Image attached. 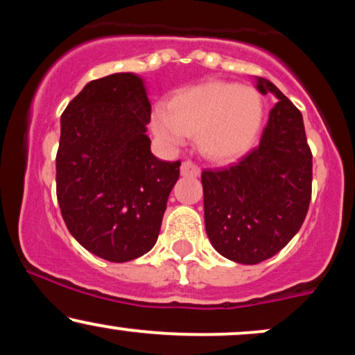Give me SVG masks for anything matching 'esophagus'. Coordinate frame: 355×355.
I'll return each mask as SVG.
<instances>
[{
    "instance_id": "obj_1",
    "label": "esophagus",
    "mask_w": 355,
    "mask_h": 355,
    "mask_svg": "<svg viewBox=\"0 0 355 355\" xmlns=\"http://www.w3.org/2000/svg\"><path fill=\"white\" fill-rule=\"evenodd\" d=\"M180 173L183 177H198L200 175V168L193 164V162H183L180 166Z\"/></svg>"
}]
</instances>
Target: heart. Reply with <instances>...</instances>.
<instances>
[{"mask_svg":"<svg viewBox=\"0 0 355 355\" xmlns=\"http://www.w3.org/2000/svg\"><path fill=\"white\" fill-rule=\"evenodd\" d=\"M263 105L250 87L207 81L180 89L168 107L152 115V130L165 145H182L195 132L200 153L214 162L239 158L254 144L262 125Z\"/></svg>","mask_w":355,"mask_h":355,"instance_id":"obj_1","label":"heart"}]
</instances>
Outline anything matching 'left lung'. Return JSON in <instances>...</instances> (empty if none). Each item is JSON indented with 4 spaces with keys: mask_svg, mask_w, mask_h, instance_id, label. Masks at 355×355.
Returning <instances> with one entry per match:
<instances>
[{
    "mask_svg": "<svg viewBox=\"0 0 355 355\" xmlns=\"http://www.w3.org/2000/svg\"><path fill=\"white\" fill-rule=\"evenodd\" d=\"M262 95L277 98L257 148L239 164L203 170L205 230L220 255L254 266L270 259L302 227L311 203L312 153L302 113L266 78Z\"/></svg>",
    "mask_w": 355,
    "mask_h": 355,
    "instance_id": "8db88e82",
    "label": "left lung"
}]
</instances>
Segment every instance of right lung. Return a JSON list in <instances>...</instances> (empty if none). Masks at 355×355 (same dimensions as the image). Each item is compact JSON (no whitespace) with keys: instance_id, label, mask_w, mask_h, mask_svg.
<instances>
[{"instance_id":"add662e5","label":"right lung","mask_w":355,"mask_h":355,"mask_svg":"<svg viewBox=\"0 0 355 355\" xmlns=\"http://www.w3.org/2000/svg\"><path fill=\"white\" fill-rule=\"evenodd\" d=\"M141 76L113 73L85 85L61 115L56 197L76 242L110 262L152 250L180 162L158 160Z\"/></svg>"}]
</instances>
